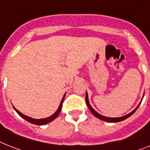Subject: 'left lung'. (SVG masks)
I'll list each match as a JSON object with an SVG mask.
<instances>
[{
	"label": "left lung",
	"mask_w": 150,
	"mask_h": 150,
	"mask_svg": "<svg viewBox=\"0 0 150 150\" xmlns=\"http://www.w3.org/2000/svg\"><path fill=\"white\" fill-rule=\"evenodd\" d=\"M143 96H144V94H143ZM143 98H142V100H143ZM142 100L140 101V103H139V105L136 107V109L135 110H133V111L131 112H129V114L127 115H125V116H123V117H117V118H112V117H104V116H102V115H100V113H98V112H96V110H94L93 109V107L91 106H90V103H89V100H88V93H87V92H86V105H87V106H88L89 110H90V111H91V112H92L93 114L94 115L95 117H97L98 119H100V120H103V121H106V122H120V121H122L124 120H126L127 118H128V117H129L131 116V115H133V113H134L135 112H136V110H137V109H138V107H139V106H140L141 104V102H142Z\"/></svg>",
	"instance_id": "1"
}]
</instances>
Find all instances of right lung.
I'll return each instance as SVG.
<instances>
[{
	"label": "right lung",
	"instance_id": "right-lung-1",
	"mask_svg": "<svg viewBox=\"0 0 150 150\" xmlns=\"http://www.w3.org/2000/svg\"><path fill=\"white\" fill-rule=\"evenodd\" d=\"M65 96H66V93H65V94L64 95V96H63V99H62L61 102H60V106H59V107H58L57 110L56 111V112H54V114L52 115V116L47 117V118L40 119V120H36V119H33V118H31V117H28V116H26V115H23V113H21V112H19V111L17 110L15 107H13V109H14V110H15L16 112H17V113H18V114H19L20 116L22 117V118L24 119V120L28 121V122H30V123H33V124L38 125V126H40V125H45V124H47V123H48V122H51V121H53L54 119H56L57 117H58V115H59V113H60V111H61L62 105H63V103H64Z\"/></svg>",
	"mask_w": 150,
	"mask_h": 150
}]
</instances>
